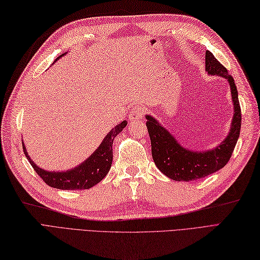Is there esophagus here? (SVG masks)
Returning a JSON list of instances; mask_svg holds the SVG:
<instances>
[{"label": "esophagus", "mask_w": 260, "mask_h": 260, "mask_svg": "<svg viewBox=\"0 0 260 260\" xmlns=\"http://www.w3.org/2000/svg\"><path fill=\"white\" fill-rule=\"evenodd\" d=\"M144 115V109L142 107H135L134 109L130 112V120L131 121H135V120H140L143 118Z\"/></svg>", "instance_id": "esophagus-1"}]
</instances>
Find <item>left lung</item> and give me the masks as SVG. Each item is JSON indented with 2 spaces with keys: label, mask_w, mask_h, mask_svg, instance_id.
<instances>
[{
  "label": "left lung",
  "mask_w": 260,
  "mask_h": 260,
  "mask_svg": "<svg viewBox=\"0 0 260 260\" xmlns=\"http://www.w3.org/2000/svg\"><path fill=\"white\" fill-rule=\"evenodd\" d=\"M205 71L208 75L224 77L231 87L234 116L229 135L218 145L207 151L188 150L182 147L174 136L162 126L156 119L149 115L145 116L151 139L152 157L155 166L164 175L174 181L199 180L224 168L231 159L239 137L242 112L234 78L210 50L205 53Z\"/></svg>",
  "instance_id": "obj_1"
}]
</instances>
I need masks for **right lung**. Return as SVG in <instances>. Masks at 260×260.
I'll list each match as a JSON object with an SVG mask.
<instances>
[{"label":"right lung","mask_w":260,"mask_h":260,"mask_svg":"<svg viewBox=\"0 0 260 260\" xmlns=\"http://www.w3.org/2000/svg\"><path fill=\"white\" fill-rule=\"evenodd\" d=\"M65 54L66 53L61 54L58 58L55 59V61H57V59H59ZM126 123L128 122L123 120L121 123H119L115 128L111 129L109 134L105 137L98 149L86 161L79 164L78 167L67 171L50 172V171H46L37 167L29 157L24 142L23 151L24 154L26 155L28 162L30 163V166L35 170V172L41 176L42 180L47 185L59 189H66V191H72V189H88L93 185L98 184L108 174L112 163L113 139L123 130Z\"/></svg>","instance_id":"obj_1"}]
</instances>
